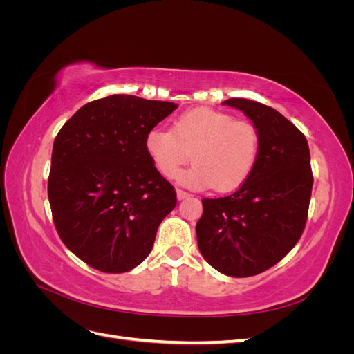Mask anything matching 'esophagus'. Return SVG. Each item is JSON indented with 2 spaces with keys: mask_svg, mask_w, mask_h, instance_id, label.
Listing matches in <instances>:
<instances>
[{
  "mask_svg": "<svg viewBox=\"0 0 354 354\" xmlns=\"http://www.w3.org/2000/svg\"><path fill=\"white\" fill-rule=\"evenodd\" d=\"M176 192H177V199H178V201H181V199H186V198H189V196H190V194H187V192L181 190V189H177Z\"/></svg>",
  "mask_w": 354,
  "mask_h": 354,
  "instance_id": "esophagus-1",
  "label": "esophagus"
}]
</instances>
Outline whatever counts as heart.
<instances>
[{"label": "heart", "mask_w": 354, "mask_h": 354, "mask_svg": "<svg viewBox=\"0 0 354 354\" xmlns=\"http://www.w3.org/2000/svg\"><path fill=\"white\" fill-rule=\"evenodd\" d=\"M145 149L160 174L171 178L192 157L196 164L176 176L190 189L212 186L218 192L239 187L250 177L260 153L257 127L233 115L198 108L180 115L171 130L152 128ZM192 155L190 156L189 153Z\"/></svg>", "instance_id": "b5f03b06"}]
</instances>
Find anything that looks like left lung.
Returning a JSON list of instances; mask_svg holds the SVG:
<instances>
[{
  "instance_id": "left-lung-1",
  "label": "left lung",
  "mask_w": 354,
  "mask_h": 354,
  "mask_svg": "<svg viewBox=\"0 0 354 354\" xmlns=\"http://www.w3.org/2000/svg\"><path fill=\"white\" fill-rule=\"evenodd\" d=\"M223 104L252 121L260 134V153L234 194L202 199L196 238L214 269L248 277L279 263L301 238L313 187L310 151L304 134L270 106L248 99Z\"/></svg>"
}]
</instances>
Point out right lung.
I'll return each instance as SVG.
<instances>
[{
    "mask_svg": "<svg viewBox=\"0 0 354 354\" xmlns=\"http://www.w3.org/2000/svg\"><path fill=\"white\" fill-rule=\"evenodd\" d=\"M178 106L113 94L84 104L53 145L48 201L60 239L95 270L130 272L151 254L177 196L145 137Z\"/></svg>",
    "mask_w": 354,
    "mask_h": 354,
    "instance_id": "add662e5",
    "label": "right lung"
}]
</instances>
